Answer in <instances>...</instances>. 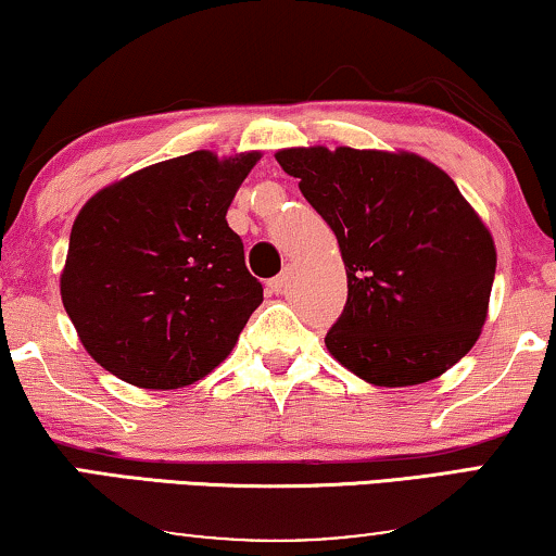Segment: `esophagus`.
<instances>
[{
	"label": "esophagus",
	"mask_w": 556,
	"mask_h": 556,
	"mask_svg": "<svg viewBox=\"0 0 556 556\" xmlns=\"http://www.w3.org/2000/svg\"><path fill=\"white\" fill-rule=\"evenodd\" d=\"M286 286H288V273H280V276L268 280V288L273 293H283Z\"/></svg>",
	"instance_id": "obj_1"
}]
</instances>
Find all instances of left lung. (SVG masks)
I'll list each match as a JSON object with an SVG mask.
<instances>
[{
	"instance_id": "1",
	"label": "left lung",
	"mask_w": 556,
	"mask_h": 556,
	"mask_svg": "<svg viewBox=\"0 0 556 556\" xmlns=\"http://www.w3.org/2000/svg\"><path fill=\"white\" fill-rule=\"evenodd\" d=\"M278 164L339 240V364L377 387L430 382L481 337L496 273L491 230L447 174L413 151L280 149Z\"/></svg>"
}]
</instances>
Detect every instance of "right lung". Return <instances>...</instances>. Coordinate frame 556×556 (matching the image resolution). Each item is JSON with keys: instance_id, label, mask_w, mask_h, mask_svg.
<instances>
[{"instance_id": "add662e5", "label": "right lung", "mask_w": 556, "mask_h": 556, "mask_svg": "<svg viewBox=\"0 0 556 556\" xmlns=\"http://www.w3.org/2000/svg\"><path fill=\"white\" fill-rule=\"evenodd\" d=\"M261 151L166 159L103 187L73 223L60 295L86 352L141 390L207 377L263 303L227 210Z\"/></svg>"}]
</instances>
